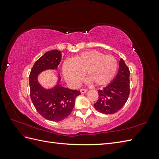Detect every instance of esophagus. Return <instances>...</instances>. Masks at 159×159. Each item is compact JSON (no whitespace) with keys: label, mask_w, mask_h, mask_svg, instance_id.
I'll return each mask as SVG.
<instances>
[{"label":"esophagus","mask_w":159,"mask_h":159,"mask_svg":"<svg viewBox=\"0 0 159 159\" xmlns=\"http://www.w3.org/2000/svg\"><path fill=\"white\" fill-rule=\"evenodd\" d=\"M80 93H85L87 92V89H80Z\"/></svg>","instance_id":"34e87169"}]
</instances>
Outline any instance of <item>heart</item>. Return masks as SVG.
<instances>
[{
  "label": "heart",
  "mask_w": 159,
  "mask_h": 159,
  "mask_svg": "<svg viewBox=\"0 0 159 159\" xmlns=\"http://www.w3.org/2000/svg\"><path fill=\"white\" fill-rule=\"evenodd\" d=\"M117 66V61L113 56L89 50L74 57L72 61L66 60L62 70L66 80L72 86L79 85L85 73L89 78L88 83L104 85L113 79Z\"/></svg>",
  "instance_id": "obj_1"
}]
</instances>
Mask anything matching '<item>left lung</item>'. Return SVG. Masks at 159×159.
<instances>
[{
  "label": "left lung",
  "mask_w": 159,
  "mask_h": 159,
  "mask_svg": "<svg viewBox=\"0 0 159 159\" xmlns=\"http://www.w3.org/2000/svg\"><path fill=\"white\" fill-rule=\"evenodd\" d=\"M130 70L122 59L119 62V70L107 87L98 90L99 98L93 107L100 113L113 114L120 110L126 102L130 93Z\"/></svg>",
  "instance_id": "left-lung-1"
}]
</instances>
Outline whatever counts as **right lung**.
Returning a JSON list of instances; mask_svg holds the SVG:
<instances>
[{"label": "right lung", "instance_id": "add662e5", "mask_svg": "<svg viewBox=\"0 0 159 159\" xmlns=\"http://www.w3.org/2000/svg\"><path fill=\"white\" fill-rule=\"evenodd\" d=\"M61 59V51L52 50L46 52L34 63L29 75L31 99L38 112L45 119L61 121L72 111L76 98L80 92L61 85V77L52 88L46 89L38 81L40 73L47 70H57Z\"/></svg>", "mask_w": 159, "mask_h": 159}]
</instances>
